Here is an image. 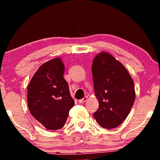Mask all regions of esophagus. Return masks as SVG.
Returning <instances> with one entry per match:
<instances>
[{"label": "esophagus", "instance_id": "1", "mask_svg": "<svg viewBox=\"0 0 160 160\" xmlns=\"http://www.w3.org/2000/svg\"><path fill=\"white\" fill-rule=\"evenodd\" d=\"M88 97H84V98H82V99H79L78 100V102L80 103V104H82V103H84V102H85L87 100H88Z\"/></svg>", "mask_w": 160, "mask_h": 160}]
</instances>
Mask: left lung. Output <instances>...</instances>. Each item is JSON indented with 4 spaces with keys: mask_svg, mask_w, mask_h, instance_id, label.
<instances>
[{
    "mask_svg": "<svg viewBox=\"0 0 160 160\" xmlns=\"http://www.w3.org/2000/svg\"><path fill=\"white\" fill-rule=\"evenodd\" d=\"M92 72L99 103L94 117L102 128H116L128 116L134 103L133 80L123 65L105 51L94 58Z\"/></svg>",
    "mask_w": 160,
    "mask_h": 160,
    "instance_id": "8db88e82",
    "label": "left lung"
}]
</instances>
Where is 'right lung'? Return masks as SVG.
<instances>
[{
    "mask_svg": "<svg viewBox=\"0 0 160 160\" xmlns=\"http://www.w3.org/2000/svg\"><path fill=\"white\" fill-rule=\"evenodd\" d=\"M64 70L60 58L51 59L39 68L28 87L29 112L47 130L63 128L75 104Z\"/></svg>",
    "mask_w": 160,
    "mask_h": 160,
    "instance_id": "obj_1",
    "label": "right lung"
}]
</instances>
